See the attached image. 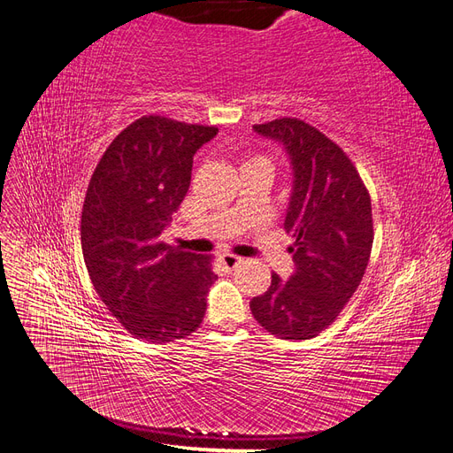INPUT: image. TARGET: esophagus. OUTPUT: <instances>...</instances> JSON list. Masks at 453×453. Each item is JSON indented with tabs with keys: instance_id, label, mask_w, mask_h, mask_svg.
Listing matches in <instances>:
<instances>
[{
	"instance_id": "obj_1",
	"label": "esophagus",
	"mask_w": 453,
	"mask_h": 453,
	"mask_svg": "<svg viewBox=\"0 0 453 453\" xmlns=\"http://www.w3.org/2000/svg\"><path fill=\"white\" fill-rule=\"evenodd\" d=\"M219 260H221L223 263V266L225 268H234V266H238V263H240V257H236V255H232V253H223V255H219Z\"/></svg>"
}]
</instances>
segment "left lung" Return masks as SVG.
Segmentation results:
<instances>
[{"label":"left lung","mask_w":453,"mask_h":453,"mask_svg":"<svg viewBox=\"0 0 453 453\" xmlns=\"http://www.w3.org/2000/svg\"><path fill=\"white\" fill-rule=\"evenodd\" d=\"M253 130L283 145L293 168L285 232L295 238V272L272 273L268 291L251 298L253 318L285 340L318 336L357 291L372 251V205L353 162L333 140L298 119Z\"/></svg>","instance_id":"left-lung-1"}]
</instances>
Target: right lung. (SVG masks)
<instances>
[{
	"mask_svg": "<svg viewBox=\"0 0 453 453\" xmlns=\"http://www.w3.org/2000/svg\"><path fill=\"white\" fill-rule=\"evenodd\" d=\"M217 132L142 117L111 142L90 177L81 217L90 281L113 318L153 344L196 331L217 280L211 257L160 240L188 190L195 153Z\"/></svg>",
	"mask_w": 453,
	"mask_h": 453,
	"instance_id": "right-lung-1",
	"label": "right lung"
}]
</instances>
